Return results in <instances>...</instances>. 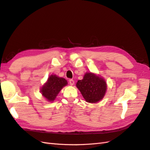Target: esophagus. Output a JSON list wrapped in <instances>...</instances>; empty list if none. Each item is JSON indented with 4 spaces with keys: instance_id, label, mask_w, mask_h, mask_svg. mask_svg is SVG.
<instances>
[{
    "instance_id": "obj_1",
    "label": "esophagus",
    "mask_w": 150,
    "mask_h": 150,
    "mask_svg": "<svg viewBox=\"0 0 150 150\" xmlns=\"http://www.w3.org/2000/svg\"><path fill=\"white\" fill-rule=\"evenodd\" d=\"M69 84H70L71 86H73V85H74L75 81L73 79H69Z\"/></svg>"
}]
</instances>
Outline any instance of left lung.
<instances>
[{
	"mask_svg": "<svg viewBox=\"0 0 150 150\" xmlns=\"http://www.w3.org/2000/svg\"><path fill=\"white\" fill-rule=\"evenodd\" d=\"M76 86L87 102L94 103L103 98L107 89L105 80L92 72H86L83 79L76 82Z\"/></svg>",
	"mask_w": 150,
	"mask_h": 150,
	"instance_id": "left-lung-1",
	"label": "left lung"
}]
</instances>
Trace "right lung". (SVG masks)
I'll use <instances>...</instances> for the list:
<instances>
[{
	"mask_svg": "<svg viewBox=\"0 0 150 150\" xmlns=\"http://www.w3.org/2000/svg\"><path fill=\"white\" fill-rule=\"evenodd\" d=\"M68 84L67 80L56 75H51L40 89L41 95L48 102H54L61 90Z\"/></svg>",
	"mask_w": 150,
	"mask_h": 150,
	"instance_id": "right-lung-1",
	"label": "right lung"
}]
</instances>
